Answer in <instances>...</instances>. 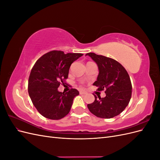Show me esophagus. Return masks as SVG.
<instances>
[{
	"label": "esophagus",
	"instance_id": "34e87169",
	"mask_svg": "<svg viewBox=\"0 0 160 160\" xmlns=\"http://www.w3.org/2000/svg\"><path fill=\"white\" fill-rule=\"evenodd\" d=\"M79 93H80V94H81V95H85V94H87V92L85 91H80Z\"/></svg>",
	"mask_w": 160,
	"mask_h": 160
}]
</instances>
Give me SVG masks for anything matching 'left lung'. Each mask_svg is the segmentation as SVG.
I'll return each instance as SVG.
<instances>
[{"label": "left lung", "mask_w": 160, "mask_h": 160, "mask_svg": "<svg viewBox=\"0 0 160 160\" xmlns=\"http://www.w3.org/2000/svg\"><path fill=\"white\" fill-rule=\"evenodd\" d=\"M98 67L99 75L93 85L101 91L105 90L106 96L95 95L93 103L88 105L91 112L100 118L109 119L119 115L128 105L132 97V86L127 71L119 62L111 58L87 53Z\"/></svg>", "instance_id": "1"}]
</instances>
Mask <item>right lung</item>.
Returning <instances> with one entry per match:
<instances>
[{
	"instance_id": "add662e5",
	"label": "right lung",
	"mask_w": 160,
	"mask_h": 160,
	"mask_svg": "<svg viewBox=\"0 0 160 160\" xmlns=\"http://www.w3.org/2000/svg\"><path fill=\"white\" fill-rule=\"evenodd\" d=\"M83 55L52 51L43 55L34 65L28 79V91L34 106L45 118L60 119L69 113L75 96V89L68 92L58 91L68 78L71 65Z\"/></svg>"
}]
</instances>
